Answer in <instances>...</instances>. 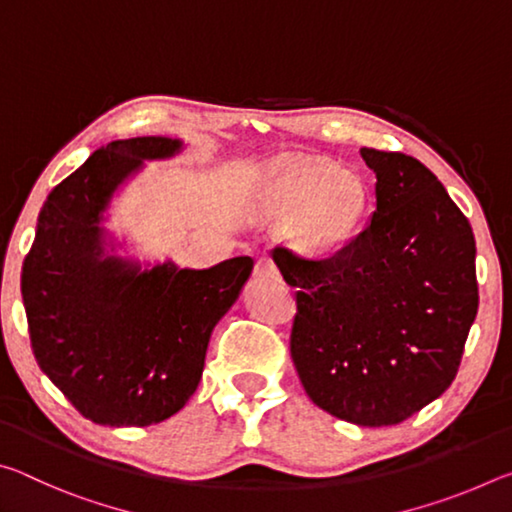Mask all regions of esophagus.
<instances>
[{
	"label": "esophagus",
	"mask_w": 512,
	"mask_h": 512,
	"mask_svg": "<svg viewBox=\"0 0 512 512\" xmlns=\"http://www.w3.org/2000/svg\"><path fill=\"white\" fill-rule=\"evenodd\" d=\"M255 275L259 277H280V268L271 257H259L255 264Z\"/></svg>",
	"instance_id": "1"
}]
</instances>
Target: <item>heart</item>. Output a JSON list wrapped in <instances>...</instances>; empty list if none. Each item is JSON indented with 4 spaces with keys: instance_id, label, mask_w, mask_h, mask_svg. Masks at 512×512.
Segmentation results:
<instances>
[{
    "instance_id": "heart-1",
    "label": "heart",
    "mask_w": 512,
    "mask_h": 512,
    "mask_svg": "<svg viewBox=\"0 0 512 512\" xmlns=\"http://www.w3.org/2000/svg\"><path fill=\"white\" fill-rule=\"evenodd\" d=\"M259 207L268 221H291V237L311 255H332L357 239L370 214L359 173L329 162H298L266 180Z\"/></svg>"
}]
</instances>
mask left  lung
Returning <instances> with one entry per match:
<instances>
[{"label":"left lung","mask_w":512,"mask_h":512,"mask_svg":"<svg viewBox=\"0 0 512 512\" xmlns=\"http://www.w3.org/2000/svg\"><path fill=\"white\" fill-rule=\"evenodd\" d=\"M377 205L357 239L307 259L273 248L296 287L291 359L311 402L391 427L443 395L479 309L470 221L411 155L361 149Z\"/></svg>","instance_id":"left-lung-1"}]
</instances>
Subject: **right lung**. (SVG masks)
Returning <instances> with one entry per match:
<instances>
[{
    "instance_id": "right-lung-1",
    "label": "right lung",
    "mask_w": 512,
    "mask_h": 512,
    "mask_svg": "<svg viewBox=\"0 0 512 512\" xmlns=\"http://www.w3.org/2000/svg\"><path fill=\"white\" fill-rule=\"evenodd\" d=\"M183 149L133 137L94 151L54 187L22 266V300L40 370L74 409L108 427H149L187 404L212 329L239 298L253 259L212 268H142L117 257L103 212L144 160Z\"/></svg>"
}]
</instances>
